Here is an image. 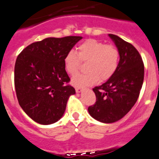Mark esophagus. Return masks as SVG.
Instances as JSON below:
<instances>
[{
  "mask_svg": "<svg viewBox=\"0 0 159 159\" xmlns=\"http://www.w3.org/2000/svg\"><path fill=\"white\" fill-rule=\"evenodd\" d=\"M83 90V88H81V87H77V88H75V92H77V93H80V92H82Z\"/></svg>",
  "mask_w": 159,
  "mask_h": 159,
  "instance_id": "1",
  "label": "esophagus"
}]
</instances>
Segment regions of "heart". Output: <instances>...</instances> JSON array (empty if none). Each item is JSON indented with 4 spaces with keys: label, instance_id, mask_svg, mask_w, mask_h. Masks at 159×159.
Listing matches in <instances>:
<instances>
[{
    "label": "heart",
    "instance_id": "heart-1",
    "mask_svg": "<svg viewBox=\"0 0 159 159\" xmlns=\"http://www.w3.org/2000/svg\"><path fill=\"white\" fill-rule=\"evenodd\" d=\"M81 61H88L86 66L88 71L76 74L71 79V84L75 87L90 86L99 80H107L115 74L119 66V52L115 46L89 39L77 47V52L71 50L65 55L64 64L67 73L74 75Z\"/></svg>",
    "mask_w": 159,
    "mask_h": 159
}]
</instances>
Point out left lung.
Instances as JSON below:
<instances>
[{"mask_svg":"<svg viewBox=\"0 0 159 159\" xmlns=\"http://www.w3.org/2000/svg\"><path fill=\"white\" fill-rule=\"evenodd\" d=\"M119 52L118 68L107 82L93 88L96 102L88 107L90 116L101 123L121 119L137 102L144 79V64L131 43L109 34Z\"/></svg>","mask_w":159,"mask_h":159,"instance_id":"obj_1","label":"left lung"}]
</instances>
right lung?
Listing matches in <instances>:
<instances>
[{"instance_id":"right-lung-1","label":"right lung","mask_w":159,"mask_h":159,"mask_svg":"<svg viewBox=\"0 0 159 159\" xmlns=\"http://www.w3.org/2000/svg\"><path fill=\"white\" fill-rule=\"evenodd\" d=\"M82 36L48 37L29 44L17 57L14 84L20 106L28 116L42 125L62 118L75 88L67 84L65 55Z\"/></svg>"}]
</instances>
